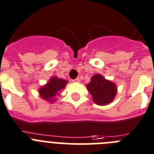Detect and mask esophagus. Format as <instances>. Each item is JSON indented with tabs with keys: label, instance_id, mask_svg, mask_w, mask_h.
I'll return each instance as SVG.
<instances>
[{
	"label": "esophagus",
	"instance_id": "obj_1",
	"mask_svg": "<svg viewBox=\"0 0 154 154\" xmlns=\"http://www.w3.org/2000/svg\"><path fill=\"white\" fill-rule=\"evenodd\" d=\"M73 82H75V83H80V82H81V80H80V78H77V79H75L74 81H73Z\"/></svg>",
	"mask_w": 154,
	"mask_h": 154
}]
</instances>
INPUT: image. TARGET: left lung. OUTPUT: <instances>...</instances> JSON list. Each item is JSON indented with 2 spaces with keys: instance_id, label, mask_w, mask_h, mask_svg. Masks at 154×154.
Instances as JSON below:
<instances>
[{
  "instance_id": "8db88e82",
  "label": "left lung",
  "mask_w": 154,
  "mask_h": 154,
  "mask_svg": "<svg viewBox=\"0 0 154 154\" xmlns=\"http://www.w3.org/2000/svg\"><path fill=\"white\" fill-rule=\"evenodd\" d=\"M87 89L91 94L96 105L104 106L112 102L117 94V86L114 82L107 80L101 74L92 76L87 85Z\"/></svg>"
}]
</instances>
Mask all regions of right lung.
<instances>
[{
	"instance_id": "obj_1",
	"label": "right lung",
	"mask_w": 154,
	"mask_h": 154,
	"mask_svg": "<svg viewBox=\"0 0 154 154\" xmlns=\"http://www.w3.org/2000/svg\"><path fill=\"white\" fill-rule=\"evenodd\" d=\"M68 81L57 77H52L45 85L38 89V94L41 98L49 103L57 101L56 96L60 95V91L65 88Z\"/></svg>"
}]
</instances>
